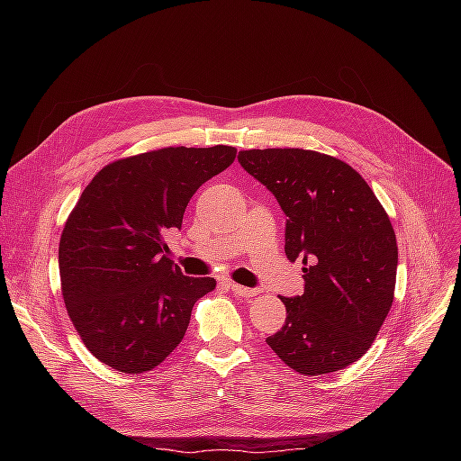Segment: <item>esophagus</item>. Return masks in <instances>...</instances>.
Wrapping results in <instances>:
<instances>
[{
    "instance_id": "1",
    "label": "esophagus",
    "mask_w": 461,
    "mask_h": 461,
    "mask_svg": "<svg viewBox=\"0 0 461 461\" xmlns=\"http://www.w3.org/2000/svg\"><path fill=\"white\" fill-rule=\"evenodd\" d=\"M225 286L229 288V290H232L236 296H240V298H252V296H256L258 294V290L256 288H246V286H242V285H236V283H232V281H227L225 283Z\"/></svg>"
}]
</instances>
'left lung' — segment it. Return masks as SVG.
Returning <instances> with one entry per match:
<instances>
[{
    "instance_id": "obj_1",
    "label": "left lung",
    "mask_w": 461,
    "mask_h": 461,
    "mask_svg": "<svg viewBox=\"0 0 461 461\" xmlns=\"http://www.w3.org/2000/svg\"><path fill=\"white\" fill-rule=\"evenodd\" d=\"M239 161L286 213L285 254L303 263V294L285 298L286 321L267 337L300 375L352 366L393 308L398 246L384 207L350 165L302 148L242 149Z\"/></svg>"
}]
</instances>
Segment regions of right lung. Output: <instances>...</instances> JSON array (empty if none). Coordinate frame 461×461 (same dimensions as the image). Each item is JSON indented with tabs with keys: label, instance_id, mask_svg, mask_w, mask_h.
Returning a JSON list of instances; mask_svg holds the SVG:
<instances>
[{
	"label": "right lung",
	"instance_id": "add662e5",
	"mask_svg": "<svg viewBox=\"0 0 461 461\" xmlns=\"http://www.w3.org/2000/svg\"><path fill=\"white\" fill-rule=\"evenodd\" d=\"M236 148H161L105 165L82 192L59 240L65 308L102 364L138 375L158 367L185 339L212 276H186L165 256L163 232L180 229L205 180Z\"/></svg>",
	"mask_w": 461,
	"mask_h": 461
}]
</instances>
